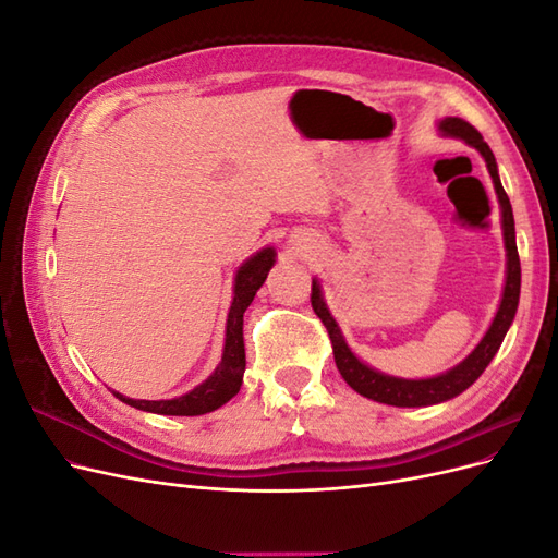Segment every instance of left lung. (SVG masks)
<instances>
[{"instance_id":"obj_1","label":"left lung","mask_w":558,"mask_h":558,"mask_svg":"<svg viewBox=\"0 0 558 558\" xmlns=\"http://www.w3.org/2000/svg\"><path fill=\"white\" fill-rule=\"evenodd\" d=\"M440 132L445 137H459L468 146L477 148L486 170L494 179V189L500 202V216H502V240H505V251H508V272H505V289H502V300L500 307L488 326L486 335L482 337V342L475 347V351L470 356L459 363L456 367L447 369L445 375L428 377V379H400L391 375H381L377 369L365 365L356 353L349 349L344 342V335L337 326V320L332 318L330 310L326 307L324 293H320V283L318 279H312V307L316 316L320 318V324L326 326L330 342H332V353H335V365L340 369V375L344 381L353 388V391L377 400L384 404H393V408H426V404H437L451 400L459 393H463L468 386L475 384L480 375L486 369V365L492 363L496 356V351L500 349L505 335H508L517 305H519V289H521V265H519V253H517V234H514V216H512V205L508 193L502 191V183L498 177V165L492 154V148L482 140V134L465 123L463 118H445L440 121Z\"/></svg>"}]
</instances>
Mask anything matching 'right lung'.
<instances>
[{"mask_svg": "<svg viewBox=\"0 0 558 558\" xmlns=\"http://www.w3.org/2000/svg\"><path fill=\"white\" fill-rule=\"evenodd\" d=\"M277 251L272 246L260 248L256 256H251L246 263L234 275V295L232 305L228 312V324H226V347L223 356L214 375L209 379L195 386L193 391L185 396L172 398V400H134L125 398L121 393L113 396L123 400L130 408H137L144 412L154 414H167V416H199L221 408L232 396L240 393L244 367H246V353H244V312L253 302V295L267 279V272L275 265Z\"/></svg>", "mask_w": 558, "mask_h": 558, "instance_id": "right-lung-1", "label": "right lung"}]
</instances>
